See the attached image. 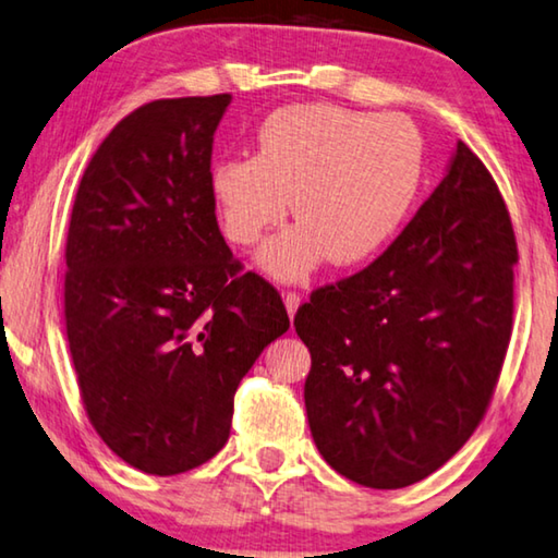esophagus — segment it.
<instances>
[{
	"label": "esophagus",
	"mask_w": 558,
	"mask_h": 558,
	"mask_svg": "<svg viewBox=\"0 0 558 558\" xmlns=\"http://www.w3.org/2000/svg\"><path fill=\"white\" fill-rule=\"evenodd\" d=\"M282 300H286V307H288V315L293 317L295 315V311L300 307V293H295V290H286V293H282Z\"/></svg>",
	"instance_id": "1"
}]
</instances>
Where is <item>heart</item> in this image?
<instances>
[{
  "mask_svg": "<svg viewBox=\"0 0 558 558\" xmlns=\"http://www.w3.org/2000/svg\"><path fill=\"white\" fill-rule=\"evenodd\" d=\"M255 156H231L210 168L220 228L247 247L288 216L300 223L263 247L272 276L298 280L327 255L338 265L367 260L410 210L422 181L424 144L397 113L335 104H290L255 131Z\"/></svg>",
  "mask_w": 558,
  "mask_h": 558,
  "instance_id": "obj_1",
  "label": "heart"
}]
</instances>
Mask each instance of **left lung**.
I'll return each mask as SVG.
<instances>
[{
    "mask_svg": "<svg viewBox=\"0 0 558 558\" xmlns=\"http://www.w3.org/2000/svg\"><path fill=\"white\" fill-rule=\"evenodd\" d=\"M517 260L499 185L459 141L395 243L298 307L307 422L335 472L402 489L464 447L507 357Z\"/></svg>",
    "mask_w": 558,
    "mask_h": 558,
    "instance_id": "1",
    "label": "left lung"
}]
</instances>
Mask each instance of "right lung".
<instances>
[{"label": "right lung", "instance_id": "add662e5", "mask_svg": "<svg viewBox=\"0 0 558 558\" xmlns=\"http://www.w3.org/2000/svg\"><path fill=\"white\" fill-rule=\"evenodd\" d=\"M228 104L183 96L123 117L69 218L64 323L86 417L154 476L220 452L238 385L290 327L278 290L243 270L218 228L210 156Z\"/></svg>", "mask_w": 558, "mask_h": 558}]
</instances>
